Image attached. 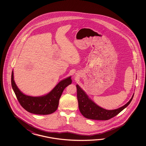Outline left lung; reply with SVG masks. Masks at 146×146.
<instances>
[{
  "label": "left lung",
  "mask_w": 146,
  "mask_h": 146,
  "mask_svg": "<svg viewBox=\"0 0 146 146\" xmlns=\"http://www.w3.org/2000/svg\"><path fill=\"white\" fill-rule=\"evenodd\" d=\"M76 87L80 112L86 118L94 120H108L114 117L130 104L134 95L133 94L130 100L124 106L117 109L108 110L96 105L78 84Z\"/></svg>",
  "instance_id": "1"
}]
</instances>
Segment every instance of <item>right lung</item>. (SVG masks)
I'll list each match as a JSON object with an SVG mask.
<instances>
[{"mask_svg":"<svg viewBox=\"0 0 146 146\" xmlns=\"http://www.w3.org/2000/svg\"><path fill=\"white\" fill-rule=\"evenodd\" d=\"M72 82L71 77H69L60 81L46 95L29 96L21 92L17 86L14 81L13 70L11 74L12 88L20 105L28 112L38 115H48L55 112L63 91Z\"/></svg>","mask_w":146,"mask_h":146,"instance_id":"add662e5","label":"right lung"}]
</instances>
